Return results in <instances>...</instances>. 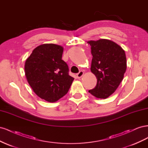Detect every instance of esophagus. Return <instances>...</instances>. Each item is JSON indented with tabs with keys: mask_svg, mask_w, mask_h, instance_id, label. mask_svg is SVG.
Returning <instances> with one entry per match:
<instances>
[{
	"mask_svg": "<svg viewBox=\"0 0 148 148\" xmlns=\"http://www.w3.org/2000/svg\"><path fill=\"white\" fill-rule=\"evenodd\" d=\"M84 75V72L83 71H80L77 74V77L78 78H80L82 77V76Z\"/></svg>",
	"mask_w": 148,
	"mask_h": 148,
	"instance_id": "34e87169",
	"label": "esophagus"
}]
</instances>
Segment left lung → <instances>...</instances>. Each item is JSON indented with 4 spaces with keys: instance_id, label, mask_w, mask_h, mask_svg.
Returning <instances> with one entry per match:
<instances>
[{
    "instance_id": "8db88e82",
    "label": "left lung",
    "mask_w": 148,
    "mask_h": 148,
    "mask_svg": "<svg viewBox=\"0 0 148 148\" xmlns=\"http://www.w3.org/2000/svg\"><path fill=\"white\" fill-rule=\"evenodd\" d=\"M91 46L92 59L91 71L96 76V87L89 90L97 98L106 99L115 92L127 70L126 56L123 49L109 39L87 42Z\"/></svg>"
}]
</instances>
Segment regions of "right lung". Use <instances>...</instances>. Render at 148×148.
<instances>
[{
	"instance_id": "add662e5",
	"label": "right lung",
	"mask_w": 148,
	"mask_h": 148,
	"mask_svg": "<svg viewBox=\"0 0 148 148\" xmlns=\"http://www.w3.org/2000/svg\"><path fill=\"white\" fill-rule=\"evenodd\" d=\"M64 48L54 44L36 47L26 60L25 72L36 95L54 102L68 92L74 78L69 74V66L62 60Z\"/></svg>"
}]
</instances>
